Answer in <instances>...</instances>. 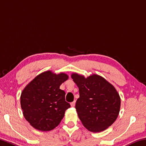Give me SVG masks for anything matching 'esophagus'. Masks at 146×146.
<instances>
[{
	"label": "esophagus",
	"instance_id": "1",
	"mask_svg": "<svg viewBox=\"0 0 146 146\" xmlns=\"http://www.w3.org/2000/svg\"><path fill=\"white\" fill-rule=\"evenodd\" d=\"M75 101H73L72 103H71V106H75Z\"/></svg>",
	"mask_w": 146,
	"mask_h": 146
}]
</instances>
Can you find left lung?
I'll return each instance as SVG.
<instances>
[{"instance_id": "8db88e82", "label": "left lung", "mask_w": 146, "mask_h": 146, "mask_svg": "<svg viewBox=\"0 0 146 146\" xmlns=\"http://www.w3.org/2000/svg\"><path fill=\"white\" fill-rule=\"evenodd\" d=\"M71 78L79 90L75 108L83 125L93 133L105 130L118 116L121 99L117 90L96 74L85 78L74 73Z\"/></svg>"}]
</instances>
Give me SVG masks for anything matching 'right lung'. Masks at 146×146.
<instances>
[{
    "mask_svg": "<svg viewBox=\"0 0 146 146\" xmlns=\"http://www.w3.org/2000/svg\"><path fill=\"white\" fill-rule=\"evenodd\" d=\"M68 75H56L51 71L41 73L27 85L21 95V106L25 118L31 125L41 131L54 129L70 107L65 100L66 93L60 86Z\"/></svg>",
    "mask_w": 146,
    "mask_h": 146,
    "instance_id": "obj_1",
    "label": "right lung"
}]
</instances>
